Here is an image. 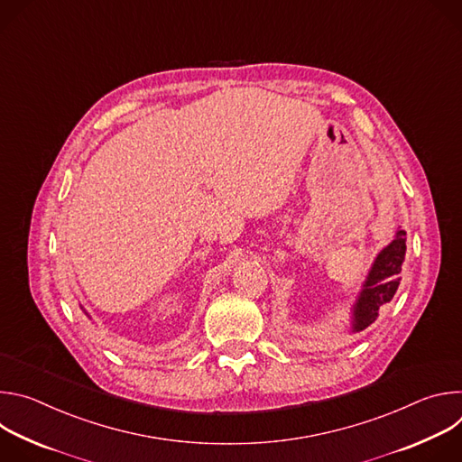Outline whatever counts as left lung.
Instances as JSON below:
<instances>
[{
  "instance_id": "left-lung-1",
  "label": "left lung",
  "mask_w": 462,
  "mask_h": 462,
  "mask_svg": "<svg viewBox=\"0 0 462 462\" xmlns=\"http://www.w3.org/2000/svg\"><path fill=\"white\" fill-rule=\"evenodd\" d=\"M406 257V232L397 230L394 239L380 250L364 282L360 296L353 307V333L367 328L382 305L389 303L401 285V271Z\"/></svg>"
}]
</instances>
